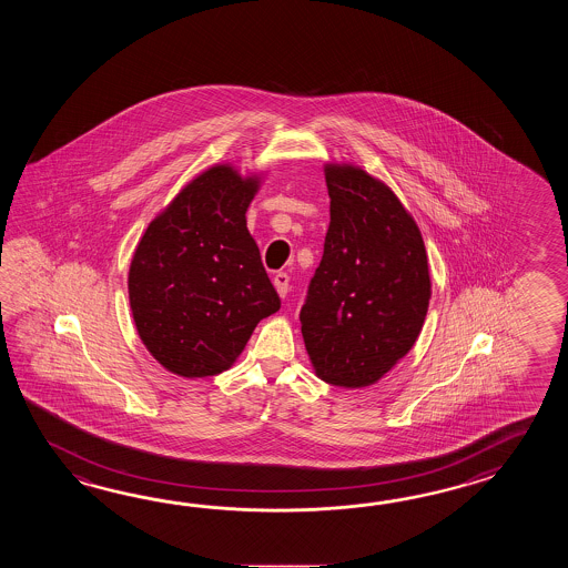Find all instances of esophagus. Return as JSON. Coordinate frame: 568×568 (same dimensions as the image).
<instances>
[{"instance_id":"obj_1","label":"esophagus","mask_w":568,"mask_h":568,"mask_svg":"<svg viewBox=\"0 0 568 568\" xmlns=\"http://www.w3.org/2000/svg\"><path fill=\"white\" fill-rule=\"evenodd\" d=\"M274 286H276V292H278L282 298H286V294H288L290 290V278L286 272H278L276 276H274Z\"/></svg>"}]
</instances>
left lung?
I'll return each mask as SVG.
<instances>
[{
	"instance_id": "1",
	"label": "left lung",
	"mask_w": 568,
	"mask_h": 568,
	"mask_svg": "<svg viewBox=\"0 0 568 568\" xmlns=\"http://www.w3.org/2000/svg\"><path fill=\"white\" fill-rule=\"evenodd\" d=\"M331 223L302 304L304 345L326 384H375L412 349L430 301L423 235L384 182L328 164Z\"/></svg>"
}]
</instances>
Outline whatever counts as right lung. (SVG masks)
Masks as SVG:
<instances>
[{"label":"right lung","mask_w":568,"mask_h":568,"mask_svg":"<svg viewBox=\"0 0 568 568\" xmlns=\"http://www.w3.org/2000/svg\"><path fill=\"white\" fill-rule=\"evenodd\" d=\"M260 179L219 164L189 182L145 230L130 266L138 335L182 377L230 369L255 325L276 313L245 211Z\"/></svg>","instance_id":"obj_1"}]
</instances>
